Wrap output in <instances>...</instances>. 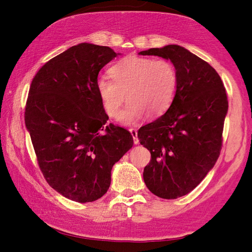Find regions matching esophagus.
Listing matches in <instances>:
<instances>
[{"mask_svg": "<svg viewBox=\"0 0 252 252\" xmlns=\"http://www.w3.org/2000/svg\"><path fill=\"white\" fill-rule=\"evenodd\" d=\"M129 131H130L132 138H133V143L135 145H138L140 142H139V139H138V132H136V129L130 128V129H129Z\"/></svg>", "mask_w": 252, "mask_h": 252, "instance_id": "esophagus-1", "label": "esophagus"}]
</instances>
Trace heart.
Listing matches in <instances>:
<instances>
[{
    "label": "heart",
    "instance_id": "heart-1",
    "mask_svg": "<svg viewBox=\"0 0 252 252\" xmlns=\"http://www.w3.org/2000/svg\"><path fill=\"white\" fill-rule=\"evenodd\" d=\"M109 74L112 80L97 79L96 93L112 119L119 118L126 95L128 103L121 114L126 125L136 123L145 113L149 118L161 116L177 93V70L166 60L128 56L113 65Z\"/></svg>",
    "mask_w": 252,
    "mask_h": 252
}]
</instances>
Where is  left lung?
<instances>
[{
  "label": "left lung",
  "mask_w": 252,
  "mask_h": 252,
  "mask_svg": "<svg viewBox=\"0 0 252 252\" xmlns=\"http://www.w3.org/2000/svg\"><path fill=\"white\" fill-rule=\"evenodd\" d=\"M139 55L170 60L177 70L170 107L141 127L138 138L151 154L143 172L147 188L162 199H178L200 184L220 156L228 111L226 90L215 68L179 45Z\"/></svg>",
  "instance_id": "obj_1"
}]
</instances>
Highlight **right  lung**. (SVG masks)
I'll return each instance as SVG.
<instances>
[{"instance_id": "right-lung-1", "label": "right lung", "mask_w": 252, "mask_h": 252, "mask_svg": "<svg viewBox=\"0 0 252 252\" xmlns=\"http://www.w3.org/2000/svg\"><path fill=\"white\" fill-rule=\"evenodd\" d=\"M120 53L81 43L51 59L32 82L25 124L45 180L79 203L102 197L112 166L132 147L126 129L108 120L96 93L97 75Z\"/></svg>"}]
</instances>
